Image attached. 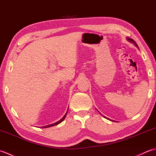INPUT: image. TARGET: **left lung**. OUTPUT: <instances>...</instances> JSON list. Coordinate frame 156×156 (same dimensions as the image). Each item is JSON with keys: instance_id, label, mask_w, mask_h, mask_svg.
Masks as SVG:
<instances>
[{"instance_id": "8db88e82", "label": "left lung", "mask_w": 156, "mask_h": 156, "mask_svg": "<svg viewBox=\"0 0 156 156\" xmlns=\"http://www.w3.org/2000/svg\"><path fill=\"white\" fill-rule=\"evenodd\" d=\"M127 40L128 41H129V42H131V44H134V45L135 46V47H137V48H138V45H137V44H136V42H135L133 39H131V38H129V37H127ZM99 112V111H98ZM106 119H108V118H107V117H105ZM109 120L110 121H112V120H111V119H109Z\"/></svg>"}]
</instances>
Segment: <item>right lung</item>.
Returning <instances> with one entry per match:
<instances>
[{
    "label": "right lung",
    "instance_id": "right-lung-1",
    "mask_svg": "<svg viewBox=\"0 0 156 156\" xmlns=\"http://www.w3.org/2000/svg\"><path fill=\"white\" fill-rule=\"evenodd\" d=\"M68 111H67V112H66V113L64 115V117H62V119H61L60 120H59V121H57V122H54V123H53V124H50V125H45V126H44V127H41V128H48V127H53V126H55V125H57L59 124V123H60V122H62L63 121H64V119H65V118H66V115H67Z\"/></svg>",
    "mask_w": 156,
    "mask_h": 156
}]
</instances>
